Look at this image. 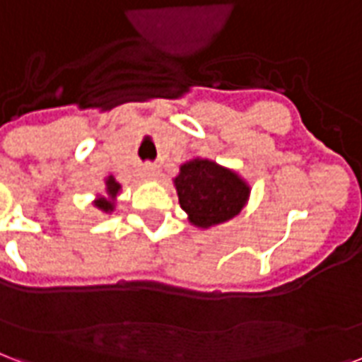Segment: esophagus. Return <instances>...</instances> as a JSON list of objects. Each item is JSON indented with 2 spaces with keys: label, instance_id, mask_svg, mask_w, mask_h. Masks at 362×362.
<instances>
[{
  "label": "esophagus",
  "instance_id": "34e87169",
  "mask_svg": "<svg viewBox=\"0 0 362 362\" xmlns=\"http://www.w3.org/2000/svg\"><path fill=\"white\" fill-rule=\"evenodd\" d=\"M143 173H145V177L147 179L160 177V170H158V166H155V164H147V166L143 168Z\"/></svg>",
  "mask_w": 362,
  "mask_h": 362
}]
</instances>
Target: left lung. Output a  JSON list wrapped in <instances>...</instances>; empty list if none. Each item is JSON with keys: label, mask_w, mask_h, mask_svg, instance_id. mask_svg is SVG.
Returning a JSON list of instances; mask_svg holds the SVG:
<instances>
[{"label": "left lung", "mask_w": 362, "mask_h": 362, "mask_svg": "<svg viewBox=\"0 0 362 362\" xmlns=\"http://www.w3.org/2000/svg\"><path fill=\"white\" fill-rule=\"evenodd\" d=\"M173 187L189 223L202 230L238 217L251 196V187L240 173L202 156L179 166Z\"/></svg>", "instance_id": "obj_1"}]
</instances>
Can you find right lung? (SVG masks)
<instances>
[{
    "instance_id": "add662e5",
    "label": "right lung",
    "mask_w": 362,
    "mask_h": 362,
    "mask_svg": "<svg viewBox=\"0 0 362 362\" xmlns=\"http://www.w3.org/2000/svg\"><path fill=\"white\" fill-rule=\"evenodd\" d=\"M103 183H105L103 194H96V198L92 200V206L105 213V215H111L115 211V207H117V198L122 192V185L113 175H107L103 179Z\"/></svg>"
}]
</instances>
